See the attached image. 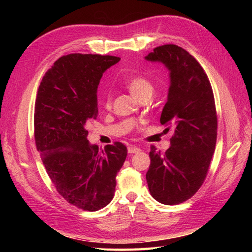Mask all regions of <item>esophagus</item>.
<instances>
[{"instance_id": "esophagus-1", "label": "esophagus", "mask_w": 252, "mask_h": 252, "mask_svg": "<svg viewBox=\"0 0 252 252\" xmlns=\"http://www.w3.org/2000/svg\"><path fill=\"white\" fill-rule=\"evenodd\" d=\"M138 152H141V148H138L136 146H130L129 148H127V153L129 154H135Z\"/></svg>"}]
</instances>
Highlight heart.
<instances>
[{
	"mask_svg": "<svg viewBox=\"0 0 252 252\" xmlns=\"http://www.w3.org/2000/svg\"><path fill=\"white\" fill-rule=\"evenodd\" d=\"M126 87L130 91V93L137 99L144 97V96H149L151 97L154 92L153 83L147 78L143 76H134L130 78L126 81ZM104 105L107 108H109L111 106V97L109 94L106 95Z\"/></svg>",
	"mask_w": 252,
	"mask_h": 252,
	"instance_id": "heart-1",
	"label": "heart"
}]
</instances>
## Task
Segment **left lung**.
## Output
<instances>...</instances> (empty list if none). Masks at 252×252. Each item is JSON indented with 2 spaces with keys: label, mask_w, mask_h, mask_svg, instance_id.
Returning <instances> with one entry per match:
<instances>
[{
  "label": "left lung",
  "mask_w": 252,
  "mask_h": 252,
  "mask_svg": "<svg viewBox=\"0 0 252 252\" xmlns=\"http://www.w3.org/2000/svg\"><path fill=\"white\" fill-rule=\"evenodd\" d=\"M145 60L163 63L170 72L160 123L174 126L165 153L151 146L146 181L157 201L178 205L194 196L207 176L217 143L215 96L200 63L182 47L158 46Z\"/></svg>",
  "instance_id": "obj_1"
}]
</instances>
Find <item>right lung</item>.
<instances>
[{"mask_svg": "<svg viewBox=\"0 0 252 252\" xmlns=\"http://www.w3.org/2000/svg\"><path fill=\"white\" fill-rule=\"evenodd\" d=\"M119 61L109 55L63 56L46 71L36 94L34 138L46 172L61 196L87 211L111 201L127 155L120 142L105 149L90 144L85 127L98 115L100 78Z\"/></svg>", "mask_w": 252, "mask_h": 252, "instance_id": "1", "label": "right lung"}]
</instances>
